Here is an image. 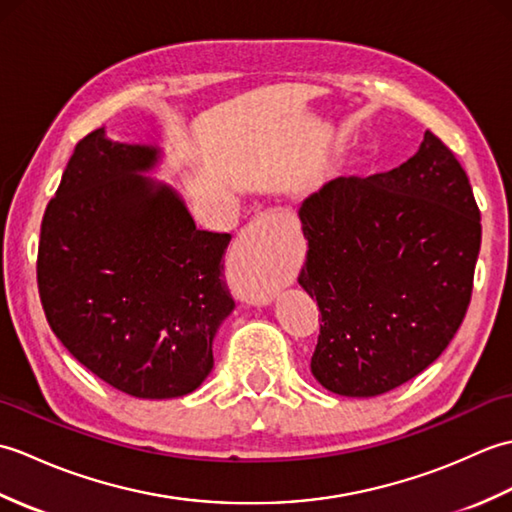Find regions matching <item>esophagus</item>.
Listing matches in <instances>:
<instances>
[{"instance_id": "1", "label": "esophagus", "mask_w": 512, "mask_h": 512, "mask_svg": "<svg viewBox=\"0 0 512 512\" xmlns=\"http://www.w3.org/2000/svg\"><path fill=\"white\" fill-rule=\"evenodd\" d=\"M277 231H279V224L275 220V215L264 213L246 228V233L242 237V248L246 250L250 262L257 264L255 275L250 277V281L244 288V295L248 301L268 303L275 297L277 277L268 266V257L277 244Z\"/></svg>"}]
</instances>
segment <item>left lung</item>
<instances>
[{"label": "left lung", "instance_id": "8db88e82", "mask_svg": "<svg viewBox=\"0 0 512 512\" xmlns=\"http://www.w3.org/2000/svg\"><path fill=\"white\" fill-rule=\"evenodd\" d=\"M299 217V284L321 310L310 369L325 389L380 396L447 350L471 303L482 224L466 171L436 134L396 169L328 182Z\"/></svg>", "mask_w": 512, "mask_h": 512}]
</instances>
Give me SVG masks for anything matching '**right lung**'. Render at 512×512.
<instances>
[{"label": "right lung", "mask_w": 512, "mask_h": 512, "mask_svg": "<svg viewBox=\"0 0 512 512\" xmlns=\"http://www.w3.org/2000/svg\"><path fill=\"white\" fill-rule=\"evenodd\" d=\"M160 149L96 129L74 147L43 213L37 286L68 352L134 398L187 396L213 369V339L235 301L228 233L195 228L171 187L140 176Z\"/></svg>", "instance_id": "1"}]
</instances>
